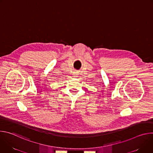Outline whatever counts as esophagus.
<instances>
[{"label": "esophagus", "mask_w": 153, "mask_h": 153, "mask_svg": "<svg viewBox=\"0 0 153 153\" xmlns=\"http://www.w3.org/2000/svg\"><path fill=\"white\" fill-rule=\"evenodd\" d=\"M77 72H74V76L76 77H77Z\"/></svg>", "instance_id": "obj_1"}]
</instances>
